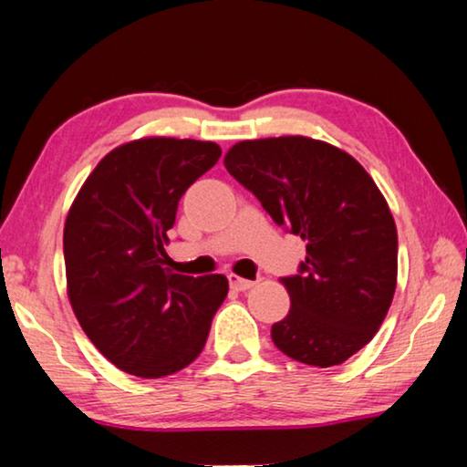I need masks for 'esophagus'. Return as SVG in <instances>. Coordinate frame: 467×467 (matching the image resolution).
Listing matches in <instances>:
<instances>
[{"label":"esophagus","mask_w":467,"mask_h":467,"mask_svg":"<svg viewBox=\"0 0 467 467\" xmlns=\"http://www.w3.org/2000/svg\"><path fill=\"white\" fill-rule=\"evenodd\" d=\"M254 285H257V280H248V278L235 276V274H229V286H232L234 291H248L253 289Z\"/></svg>","instance_id":"obj_1"}]
</instances>
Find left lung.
<instances>
[{"label": "left lung", "instance_id": "1", "mask_svg": "<svg viewBox=\"0 0 467 467\" xmlns=\"http://www.w3.org/2000/svg\"><path fill=\"white\" fill-rule=\"evenodd\" d=\"M225 168L286 232L306 261L283 276L291 310L272 340L306 366H340L372 340L398 283V229L385 197L348 152L283 136L246 140Z\"/></svg>", "mask_w": 467, "mask_h": 467}]
</instances>
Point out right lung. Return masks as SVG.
Here are the masks:
<instances>
[{
	"label": "right lung",
	"mask_w": 467,
	"mask_h": 467,
	"mask_svg": "<svg viewBox=\"0 0 467 467\" xmlns=\"http://www.w3.org/2000/svg\"><path fill=\"white\" fill-rule=\"evenodd\" d=\"M219 157L214 142L136 140L101 159L69 208V304L95 348L127 374L161 379L187 368L227 297L223 274H174L163 248L184 191Z\"/></svg>",
	"instance_id": "1"
}]
</instances>
